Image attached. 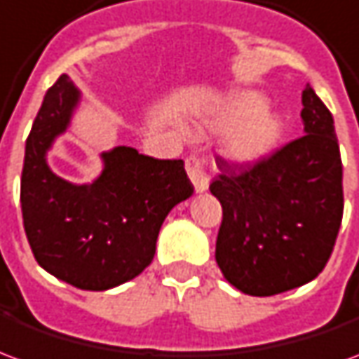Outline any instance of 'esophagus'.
Segmentation results:
<instances>
[{"mask_svg":"<svg viewBox=\"0 0 359 359\" xmlns=\"http://www.w3.org/2000/svg\"><path fill=\"white\" fill-rule=\"evenodd\" d=\"M187 172L192 184H194L196 192H205L210 188V177L205 172V159L198 156H190L187 159Z\"/></svg>","mask_w":359,"mask_h":359,"instance_id":"34e87169","label":"esophagus"}]
</instances>
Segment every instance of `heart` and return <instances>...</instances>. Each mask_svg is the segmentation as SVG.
I'll return each mask as SVG.
<instances>
[{
  "label": "heart",
  "instance_id": "obj_1",
  "mask_svg": "<svg viewBox=\"0 0 359 359\" xmlns=\"http://www.w3.org/2000/svg\"><path fill=\"white\" fill-rule=\"evenodd\" d=\"M265 97L257 92H241L215 113L213 125L233 126L226 140L229 156L241 163H256L277 148L285 133L283 118L265 109Z\"/></svg>",
  "mask_w": 359,
  "mask_h": 359
}]
</instances>
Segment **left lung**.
<instances>
[{"mask_svg":"<svg viewBox=\"0 0 359 359\" xmlns=\"http://www.w3.org/2000/svg\"><path fill=\"white\" fill-rule=\"evenodd\" d=\"M304 136L254 165L217 157L210 184L223 208L215 259L250 296H273L313 280L339 234L342 161L331 111L306 84Z\"/></svg>","mask_w":359,"mask_h":359,"instance_id":"1","label":"left lung"}]
</instances>
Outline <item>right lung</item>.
I'll list each match as a JSON object with an SVG mask.
<instances>
[{
  "mask_svg": "<svg viewBox=\"0 0 359 359\" xmlns=\"http://www.w3.org/2000/svg\"><path fill=\"white\" fill-rule=\"evenodd\" d=\"M79 100L67 74L43 95L25 148L22 223L48 273L82 290H107L151 264L165 217L194 187L182 159H156L128 146L103 151L102 175L90 184L57 177L46 154L67 130Z\"/></svg>",
  "mask_w": 359,
  "mask_h": 359,
  "instance_id": "add662e5",
  "label": "right lung"
}]
</instances>
